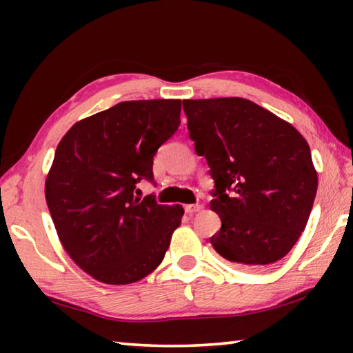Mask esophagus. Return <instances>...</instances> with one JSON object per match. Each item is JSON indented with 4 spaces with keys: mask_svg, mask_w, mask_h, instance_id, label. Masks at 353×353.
Returning <instances> with one entry per match:
<instances>
[{
    "mask_svg": "<svg viewBox=\"0 0 353 353\" xmlns=\"http://www.w3.org/2000/svg\"><path fill=\"white\" fill-rule=\"evenodd\" d=\"M202 208L201 204H190V205H185V212L187 214H194L196 212H199Z\"/></svg>",
    "mask_w": 353,
    "mask_h": 353,
    "instance_id": "obj_1",
    "label": "esophagus"
}]
</instances>
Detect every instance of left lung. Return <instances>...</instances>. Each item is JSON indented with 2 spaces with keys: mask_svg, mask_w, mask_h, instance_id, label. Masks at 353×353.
<instances>
[{
  "mask_svg": "<svg viewBox=\"0 0 353 353\" xmlns=\"http://www.w3.org/2000/svg\"><path fill=\"white\" fill-rule=\"evenodd\" d=\"M190 139L214 181L213 249L241 270L290 252L312 212L318 172L307 140L288 121L244 98L183 99Z\"/></svg>",
  "mask_w": 353,
  "mask_h": 353,
  "instance_id": "obj_1",
  "label": "left lung"
}]
</instances>
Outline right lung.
Returning a JSON list of instances; mask_svg holds the SVG:
<instances>
[{
    "label": "right lung",
    "mask_w": 353,
    "mask_h": 353,
    "mask_svg": "<svg viewBox=\"0 0 353 353\" xmlns=\"http://www.w3.org/2000/svg\"><path fill=\"white\" fill-rule=\"evenodd\" d=\"M181 124V99L124 101L83 118L57 145L45 198L63 249L107 285L151 274L181 225L182 205L135 198L152 159Z\"/></svg>",
    "instance_id": "right-lung-1"
}]
</instances>
